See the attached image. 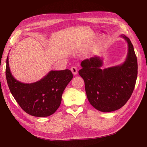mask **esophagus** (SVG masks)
<instances>
[{
  "label": "esophagus",
  "instance_id": "1",
  "mask_svg": "<svg viewBox=\"0 0 147 147\" xmlns=\"http://www.w3.org/2000/svg\"><path fill=\"white\" fill-rule=\"evenodd\" d=\"M71 71H72V72L73 73L74 75H76L78 72V69L77 67L75 66H73L71 67Z\"/></svg>",
  "mask_w": 147,
  "mask_h": 147
}]
</instances>
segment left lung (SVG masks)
Masks as SVG:
<instances>
[{
    "mask_svg": "<svg viewBox=\"0 0 147 147\" xmlns=\"http://www.w3.org/2000/svg\"><path fill=\"white\" fill-rule=\"evenodd\" d=\"M121 37L127 42L128 52L124 63L104 69L102 60L92 57L81 63L78 74L83 78L88 99L92 106L102 112H110L121 108L130 98L137 77V60L130 39Z\"/></svg>",
    "mask_w": 147,
    "mask_h": 147,
    "instance_id": "left-lung-1",
    "label": "left lung"
}]
</instances>
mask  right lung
I'll return each instance as SVG.
<instances>
[{"instance_id":"right-lung-1","label":"right lung","mask_w":147,"mask_h":147,"mask_svg":"<svg viewBox=\"0 0 147 147\" xmlns=\"http://www.w3.org/2000/svg\"><path fill=\"white\" fill-rule=\"evenodd\" d=\"M5 74L10 91L18 104L25 112L37 117H45L54 113L60 106L62 95L73 78L69 69L51 70L40 80L23 83L13 77L8 57Z\"/></svg>"}]
</instances>
